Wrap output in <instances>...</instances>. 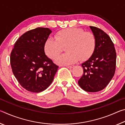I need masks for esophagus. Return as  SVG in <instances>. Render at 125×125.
Instances as JSON below:
<instances>
[{
  "label": "esophagus",
  "instance_id": "esophagus-1",
  "mask_svg": "<svg viewBox=\"0 0 125 125\" xmlns=\"http://www.w3.org/2000/svg\"><path fill=\"white\" fill-rule=\"evenodd\" d=\"M65 67H66L67 68H68L72 69V68H73L74 67V65H65Z\"/></svg>",
  "mask_w": 125,
  "mask_h": 125
}]
</instances>
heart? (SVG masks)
I'll use <instances>...</instances> for the list:
<instances>
[{"instance_id": "1", "label": "heart", "mask_w": 125, "mask_h": 125, "mask_svg": "<svg viewBox=\"0 0 125 125\" xmlns=\"http://www.w3.org/2000/svg\"><path fill=\"white\" fill-rule=\"evenodd\" d=\"M67 53L58 57L62 47H65ZM96 46V39L90 32H85L81 29L69 28L61 30L55 35V39L46 40L44 50L48 57L55 60L60 65H69L78 60L84 61L93 54Z\"/></svg>"}]
</instances>
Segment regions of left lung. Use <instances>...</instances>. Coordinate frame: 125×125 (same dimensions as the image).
I'll return each instance as SVG.
<instances>
[{
    "label": "left lung",
    "mask_w": 125,
    "mask_h": 125,
    "mask_svg": "<svg viewBox=\"0 0 125 125\" xmlns=\"http://www.w3.org/2000/svg\"><path fill=\"white\" fill-rule=\"evenodd\" d=\"M96 39V46L89 60L82 64L83 74L78 80L82 89L97 92L104 89L115 74L116 53L110 37L102 30L90 26Z\"/></svg>",
    "instance_id": "1"
}]
</instances>
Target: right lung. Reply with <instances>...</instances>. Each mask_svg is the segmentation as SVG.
Here are the masks:
<instances>
[{
    "label": "right lung",
    "mask_w": 125,
    "mask_h": 125,
    "mask_svg": "<svg viewBox=\"0 0 125 125\" xmlns=\"http://www.w3.org/2000/svg\"><path fill=\"white\" fill-rule=\"evenodd\" d=\"M52 31L37 27L20 36L10 54L12 73L25 89L40 93L46 89L54 79L58 66L46 56L44 45Z\"/></svg>",
    "instance_id": "obj_1"
}]
</instances>
